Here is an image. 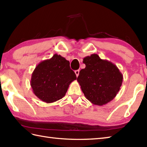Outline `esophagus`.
Segmentation results:
<instances>
[{"mask_svg":"<svg viewBox=\"0 0 147 147\" xmlns=\"http://www.w3.org/2000/svg\"><path fill=\"white\" fill-rule=\"evenodd\" d=\"M74 73H75V74H76V76L78 77V75H79V73H80V71H79V70H76L75 71H74Z\"/></svg>","mask_w":147,"mask_h":147,"instance_id":"1","label":"esophagus"}]
</instances>
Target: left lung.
Masks as SVG:
<instances>
[{
  "instance_id": "1",
  "label": "left lung",
  "mask_w": 147,
  "mask_h": 147,
  "mask_svg": "<svg viewBox=\"0 0 147 147\" xmlns=\"http://www.w3.org/2000/svg\"><path fill=\"white\" fill-rule=\"evenodd\" d=\"M83 62L85 69L80 71L77 81L86 99L94 105H103L112 100L120 90L123 76L112 62L93 54Z\"/></svg>"
}]
</instances>
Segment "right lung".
<instances>
[{
    "instance_id": "add662e5",
    "label": "right lung",
    "mask_w": 147,
    "mask_h": 147,
    "mask_svg": "<svg viewBox=\"0 0 147 147\" xmlns=\"http://www.w3.org/2000/svg\"><path fill=\"white\" fill-rule=\"evenodd\" d=\"M76 80L69 62L57 54L36 65L32 74L33 92L42 101L50 104L65 96L71 82Z\"/></svg>"
}]
</instances>
